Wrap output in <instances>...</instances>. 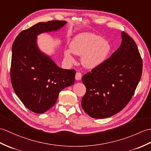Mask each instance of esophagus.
Listing matches in <instances>:
<instances>
[{
    "mask_svg": "<svg viewBox=\"0 0 151 151\" xmlns=\"http://www.w3.org/2000/svg\"><path fill=\"white\" fill-rule=\"evenodd\" d=\"M82 75L81 73H79V72L76 73V75H75V79H76V80H81V78H82Z\"/></svg>",
    "mask_w": 151,
    "mask_h": 151,
    "instance_id": "obj_1",
    "label": "esophagus"
}]
</instances>
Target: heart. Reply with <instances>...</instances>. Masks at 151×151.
Here are the masks:
<instances>
[{
  "instance_id": "b5f03b06",
  "label": "heart",
  "mask_w": 151,
  "mask_h": 151,
  "mask_svg": "<svg viewBox=\"0 0 151 151\" xmlns=\"http://www.w3.org/2000/svg\"><path fill=\"white\" fill-rule=\"evenodd\" d=\"M109 42L93 33H82L76 36L70 44V50L64 52V57L69 63L75 62L73 53L82 56V64L84 67L93 69L106 60L111 51Z\"/></svg>"
}]
</instances>
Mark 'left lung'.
Returning a JSON list of instances; mask_svg holds the SVG:
<instances>
[{
  "mask_svg": "<svg viewBox=\"0 0 151 151\" xmlns=\"http://www.w3.org/2000/svg\"><path fill=\"white\" fill-rule=\"evenodd\" d=\"M121 35L118 50L82 78L86 87L82 107L92 118H109L123 109L141 78L143 64L137 45L127 33Z\"/></svg>",
  "mask_w": 151,
  "mask_h": 151,
  "instance_id": "left-lung-1",
  "label": "left lung"
}]
</instances>
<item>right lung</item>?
<instances>
[{
	"instance_id": "add662e5",
	"label": "right lung",
	"mask_w": 151,
	"mask_h": 151,
	"mask_svg": "<svg viewBox=\"0 0 151 151\" xmlns=\"http://www.w3.org/2000/svg\"><path fill=\"white\" fill-rule=\"evenodd\" d=\"M66 23H37L20 32L13 42L10 71L13 88L24 106L35 113L50 109L59 93L75 83V70L59 68L37 45L38 35L57 31Z\"/></svg>"
}]
</instances>
